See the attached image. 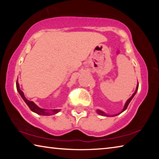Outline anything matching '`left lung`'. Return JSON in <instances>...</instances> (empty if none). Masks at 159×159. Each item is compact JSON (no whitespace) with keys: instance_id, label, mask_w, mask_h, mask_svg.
I'll list each match as a JSON object with an SVG mask.
<instances>
[{"instance_id":"left-lung-1","label":"left lung","mask_w":159,"mask_h":159,"mask_svg":"<svg viewBox=\"0 0 159 159\" xmlns=\"http://www.w3.org/2000/svg\"><path fill=\"white\" fill-rule=\"evenodd\" d=\"M138 86H139V84L137 85V88H136V90H135V92H134V93H133V95L131 96V98H129L128 99V101L126 102V103H125V106H124V108H123V111H121V112H123V111H124L125 110L127 109V107H128V104H129V103H130V101L132 100V99L133 98V97L134 96V95H135L136 94V93H137V91H138ZM120 112V113H121ZM97 113H98V114H99V115H102V116H109V115H107V114H106L105 113H104L103 111H100V110H97ZM118 115V114H117Z\"/></svg>"}]
</instances>
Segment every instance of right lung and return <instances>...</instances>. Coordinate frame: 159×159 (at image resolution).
Here are the masks:
<instances>
[{
  "mask_svg": "<svg viewBox=\"0 0 159 159\" xmlns=\"http://www.w3.org/2000/svg\"><path fill=\"white\" fill-rule=\"evenodd\" d=\"M16 87H17V90L18 91V93H20V95H21V98H22V99H24V101L26 102V104H27L28 107H29V109H30L32 111L36 113V114H39V115H43V116H50V115H52V114H57V112L60 111V109H57V110H52V112L50 113L49 111H46L45 109L39 108V107H38L36 104H35L33 102L29 101L28 99H26L25 95H24L23 92L20 89V85H19V83L17 82H17H16Z\"/></svg>",
  "mask_w": 159,
  "mask_h": 159,
  "instance_id": "1",
  "label": "right lung"
}]
</instances>
